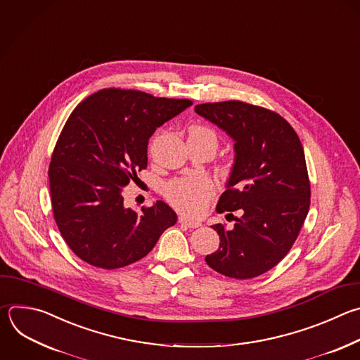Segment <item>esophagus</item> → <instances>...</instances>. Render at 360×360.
I'll use <instances>...</instances> for the list:
<instances>
[{"label":"esophagus","mask_w":360,"mask_h":360,"mask_svg":"<svg viewBox=\"0 0 360 360\" xmlns=\"http://www.w3.org/2000/svg\"><path fill=\"white\" fill-rule=\"evenodd\" d=\"M178 221H179V223H182V224H185V226H188V227H191V229H196V227H199V226H200V223H199V221L191 220V219H188L186 216H179Z\"/></svg>","instance_id":"34e87169"}]
</instances>
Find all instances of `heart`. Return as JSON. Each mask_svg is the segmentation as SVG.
I'll return each instance as SVG.
<instances>
[{
  "mask_svg": "<svg viewBox=\"0 0 360 360\" xmlns=\"http://www.w3.org/2000/svg\"><path fill=\"white\" fill-rule=\"evenodd\" d=\"M188 140L203 143L209 146L213 153L216 151L219 144L217 134L206 126H192L189 129ZM230 169L231 160L226 161V164L221 167V171L224 174L230 172ZM213 195L214 185L210 179L205 176L175 178L167 182V185L164 186V196L167 198V200L174 207L189 216H199L206 209Z\"/></svg>",
  "mask_w": 360,
  "mask_h": 360,
  "instance_id": "b5f03b06",
  "label": "heart"
}]
</instances>
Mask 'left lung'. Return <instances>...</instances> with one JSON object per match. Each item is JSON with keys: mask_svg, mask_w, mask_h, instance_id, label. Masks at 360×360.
<instances>
[{"mask_svg": "<svg viewBox=\"0 0 360 360\" xmlns=\"http://www.w3.org/2000/svg\"><path fill=\"white\" fill-rule=\"evenodd\" d=\"M195 111L234 141V165L217 213L238 210L234 227L217 223L219 249L205 262L237 280L262 276L291 250L309 210L302 144L285 118L240 100L203 103Z\"/></svg>", "mask_w": 360, "mask_h": 360, "instance_id": "obj_1", "label": "left lung"}]
</instances>
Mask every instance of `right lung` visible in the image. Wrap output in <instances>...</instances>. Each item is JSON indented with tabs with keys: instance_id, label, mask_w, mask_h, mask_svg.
Instances as JSON below:
<instances>
[{
	"instance_id": "obj_1",
	"label": "right lung",
	"mask_w": 360,
	"mask_h": 360,
	"mask_svg": "<svg viewBox=\"0 0 360 360\" xmlns=\"http://www.w3.org/2000/svg\"><path fill=\"white\" fill-rule=\"evenodd\" d=\"M192 105L188 98L103 89L69 115L49 164L53 217L69 249L90 266L114 270L146 257L176 223L162 200L140 212L123 191L147 168L148 140Z\"/></svg>"
}]
</instances>
